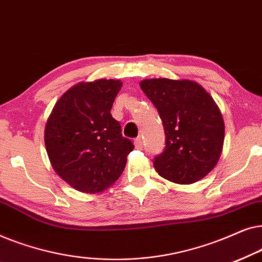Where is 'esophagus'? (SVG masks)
<instances>
[{
    "mask_svg": "<svg viewBox=\"0 0 262 262\" xmlns=\"http://www.w3.org/2000/svg\"><path fill=\"white\" fill-rule=\"evenodd\" d=\"M135 146L137 149H142L143 148V141L142 138H136L135 139Z\"/></svg>",
    "mask_w": 262,
    "mask_h": 262,
    "instance_id": "esophagus-1",
    "label": "esophagus"
}]
</instances>
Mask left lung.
<instances>
[{"instance_id": "1", "label": "left lung", "mask_w": 262, "mask_h": 262, "mask_svg": "<svg viewBox=\"0 0 262 262\" xmlns=\"http://www.w3.org/2000/svg\"><path fill=\"white\" fill-rule=\"evenodd\" d=\"M142 91L159 111L166 148L154 161L160 177L180 185L205 178L216 167L224 143L220 107L198 82L146 78Z\"/></svg>"}]
</instances>
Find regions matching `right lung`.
Wrapping results in <instances>:
<instances>
[{
    "label": "right lung",
    "mask_w": 262,
    "mask_h": 262,
    "mask_svg": "<svg viewBox=\"0 0 262 262\" xmlns=\"http://www.w3.org/2000/svg\"><path fill=\"white\" fill-rule=\"evenodd\" d=\"M121 85L106 78L80 82L60 96L46 121L51 166L76 191L95 194L110 188L135 148L111 114Z\"/></svg>",
    "instance_id": "obj_1"
}]
</instances>
